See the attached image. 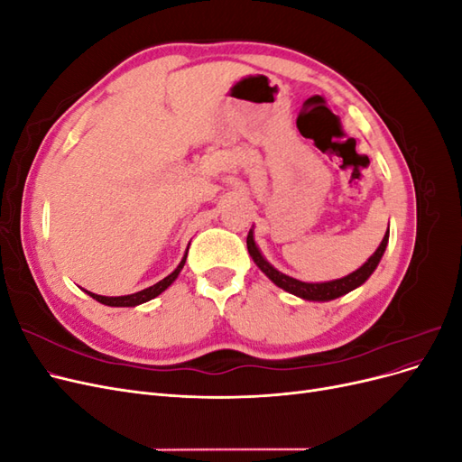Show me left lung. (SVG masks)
Masks as SVG:
<instances>
[{"label":"left lung","mask_w":462,"mask_h":462,"mask_svg":"<svg viewBox=\"0 0 462 462\" xmlns=\"http://www.w3.org/2000/svg\"><path fill=\"white\" fill-rule=\"evenodd\" d=\"M387 241H389V227H387V233L383 235V241L382 245L377 246L375 253L368 258L366 263H362L360 268L353 273H348L341 279H333V282H324V283H304V282H299V279L295 277H289L285 273H282L279 270H275L273 265L265 260L262 256V253L258 250L256 243H254V233L253 229L248 231V236H246V246H248V254L253 256L254 263L258 265V268L268 275L272 282L282 287L283 291L291 292V295H297L304 300H318V302H326V300H333V299H339L343 295H346V292H351L353 289L360 287L362 283L366 282V279L374 273V270L377 268V263H380L383 253H385V246H387Z\"/></svg>","instance_id":"8db88e82"}]
</instances>
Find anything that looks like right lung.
Here are the masks:
<instances>
[{
  "mask_svg": "<svg viewBox=\"0 0 462 462\" xmlns=\"http://www.w3.org/2000/svg\"><path fill=\"white\" fill-rule=\"evenodd\" d=\"M185 262H187V254L183 256V260L179 262L177 268H175L170 275L163 277L162 282H158L156 285H152V287H148V289L133 292V295H125V297H102V295H94V292H90V291H87V292H88V295H90L94 300L102 302V304H106V306H138V304L148 302V300H152V299H156L158 295H162V292L175 282L177 275L180 273V270H183Z\"/></svg>",
  "mask_w": 462,
  "mask_h": 462,
  "instance_id": "add662e5",
  "label": "right lung"
}]
</instances>
